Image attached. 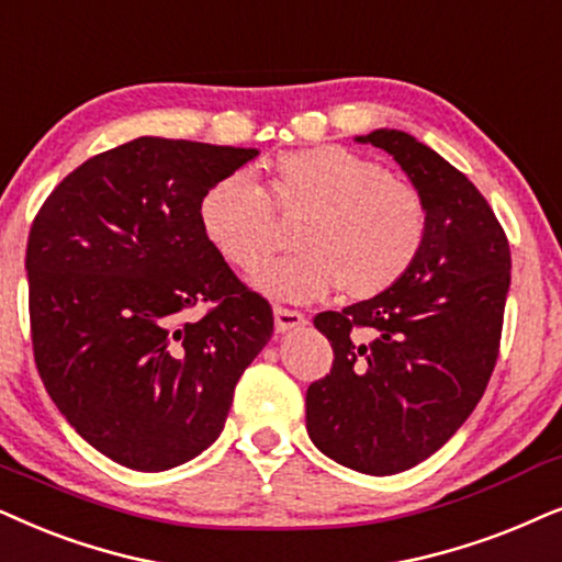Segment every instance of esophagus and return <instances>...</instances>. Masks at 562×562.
Here are the masks:
<instances>
[{
	"mask_svg": "<svg viewBox=\"0 0 562 562\" xmlns=\"http://www.w3.org/2000/svg\"><path fill=\"white\" fill-rule=\"evenodd\" d=\"M273 317H276V330H279V333L294 330V327H302L304 323H307L302 312L281 307V304H276V307H273Z\"/></svg>",
	"mask_w": 562,
	"mask_h": 562,
	"instance_id": "esophagus-1",
	"label": "esophagus"
}]
</instances>
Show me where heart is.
<instances>
[{"label":"heart","instance_id":"1","mask_svg":"<svg viewBox=\"0 0 562 562\" xmlns=\"http://www.w3.org/2000/svg\"><path fill=\"white\" fill-rule=\"evenodd\" d=\"M276 211L302 214L296 252L266 266L255 283L276 299L312 302L344 289L374 299L405 279L428 237V206L407 180L338 144L291 149L266 162V186L243 172L211 183L199 227L224 263L258 271L279 243Z\"/></svg>","mask_w":562,"mask_h":562}]
</instances>
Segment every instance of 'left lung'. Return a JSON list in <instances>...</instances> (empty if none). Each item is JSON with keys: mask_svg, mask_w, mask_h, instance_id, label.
<instances>
[{"mask_svg": "<svg viewBox=\"0 0 562 562\" xmlns=\"http://www.w3.org/2000/svg\"><path fill=\"white\" fill-rule=\"evenodd\" d=\"M359 142L390 151L428 206L424 250L403 281L344 312H319L330 374L310 384L315 447L367 475H395L441 449L483 397L495 361L512 250L491 203L405 131Z\"/></svg>", "mask_w": 562, "mask_h": 562, "instance_id": "obj_1", "label": "left lung"}]
</instances>
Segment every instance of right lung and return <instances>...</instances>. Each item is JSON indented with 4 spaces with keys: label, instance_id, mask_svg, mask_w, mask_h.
Here are the masks:
<instances>
[{
    "label": "right lung",
    "instance_id": "right-lung-1",
    "mask_svg": "<svg viewBox=\"0 0 562 562\" xmlns=\"http://www.w3.org/2000/svg\"><path fill=\"white\" fill-rule=\"evenodd\" d=\"M255 155L134 138L69 172L33 218L35 367L69 426L123 468L170 470L211 447L271 340L268 299L199 227L201 193Z\"/></svg>",
    "mask_w": 562,
    "mask_h": 562
}]
</instances>
